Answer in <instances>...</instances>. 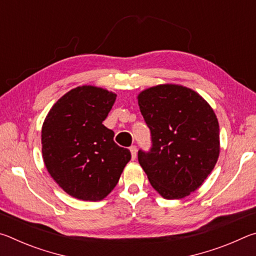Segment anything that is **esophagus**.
<instances>
[{"label": "esophagus", "instance_id": "obj_1", "mask_svg": "<svg viewBox=\"0 0 256 256\" xmlns=\"http://www.w3.org/2000/svg\"><path fill=\"white\" fill-rule=\"evenodd\" d=\"M130 151H131V156H132V159L134 160L136 158V152H138V149L136 146H130Z\"/></svg>", "mask_w": 256, "mask_h": 256}]
</instances>
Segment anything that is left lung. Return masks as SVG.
<instances>
[{"label": "left lung", "mask_w": 256, "mask_h": 256, "mask_svg": "<svg viewBox=\"0 0 256 256\" xmlns=\"http://www.w3.org/2000/svg\"><path fill=\"white\" fill-rule=\"evenodd\" d=\"M138 107L151 132V149L138 159L164 198L188 196L214 170L220 152L214 110L194 90L159 84L138 94Z\"/></svg>", "instance_id": "left-lung-1"}]
</instances>
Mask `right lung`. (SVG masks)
<instances>
[{"instance_id":"1","label":"right lung","mask_w":256,"mask_h":256,"mask_svg":"<svg viewBox=\"0 0 256 256\" xmlns=\"http://www.w3.org/2000/svg\"><path fill=\"white\" fill-rule=\"evenodd\" d=\"M116 94L94 86L70 90L56 102L42 128V152L50 175L84 201H100L118 183L131 159L102 124Z\"/></svg>"}]
</instances>
